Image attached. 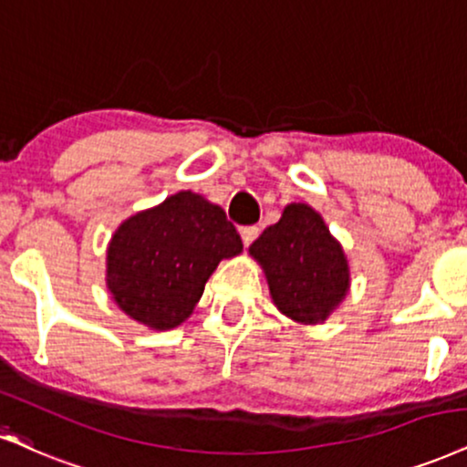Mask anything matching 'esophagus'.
Masks as SVG:
<instances>
[{
  "instance_id": "34e87169",
  "label": "esophagus",
  "mask_w": 467,
  "mask_h": 467,
  "mask_svg": "<svg viewBox=\"0 0 467 467\" xmlns=\"http://www.w3.org/2000/svg\"><path fill=\"white\" fill-rule=\"evenodd\" d=\"M240 235H243L244 246H251L253 243H255L257 235H260V229H257L255 224H251V227H243V229H240Z\"/></svg>"
}]
</instances>
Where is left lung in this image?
<instances>
[{
	"instance_id": "8db88e82",
	"label": "left lung",
	"mask_w": 467,
	"mask_h": 467,
	"mask_svg": "<svg viewBox=\"0 0 467 467\" xmlns=\"http://www.w3.org/2000/svg\"><path fill=\"white\" fill-rule=\"evenodd\" d=\"M249 251L266 273L275 305L292 320L316 325L347 296V257L309 205H287Z\"/></svg>"
}]
</instances>
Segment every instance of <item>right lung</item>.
Wrapping results in <instances>:
<instances>
[{"label":"right lung","mask_w":467,"mask_h":467,"mask_svg":"<svg viewBox=\"0 0 467 467\" xmlns=\"http://www.w3.org/2000/svg\"><path fill=\"white\" fill-rule=\"evenodd\" d=\"M240 251L243 240L221 207L183 190L117 229L108 287L134 320L172 329L192 314L218 262Z\"/></svg>","instance_id":"right-lung-1"}]
</instances>
